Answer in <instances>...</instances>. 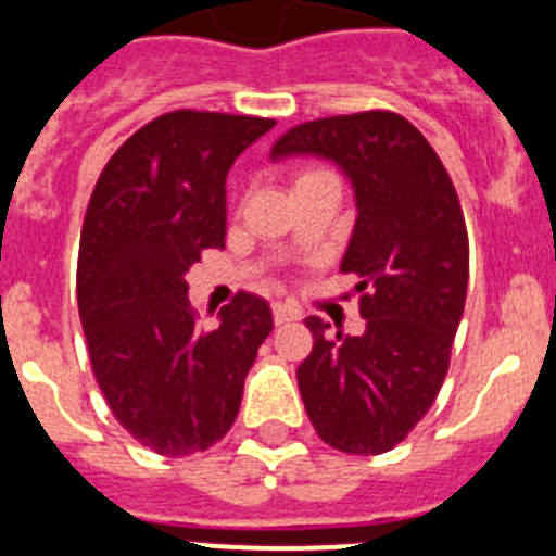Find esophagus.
Here are the masks:
<instances>
[{
    "label": "esophagus",
    "instance_id": "obj_1",
    "mask_svg": "<svg viewBox=\"0 0 556 556\" xmlns=\"http://www.w3.org/2000/svg\"><path fill=\"white\" fill-rule=\"evenodd\" d=\"M273 317H275V323H278V326H281V323H292V320H298V317H301V308L298 306H292V303H273Z\"/></svg>",
    "mask_w": 556,
    "mask_h": 556
}]
</instances>
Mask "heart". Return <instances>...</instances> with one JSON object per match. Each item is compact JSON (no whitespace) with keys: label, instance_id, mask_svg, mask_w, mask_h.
Instances as JSON below:
<instances>
[{"label":"heart","instance_id":"1","mask_svg":"<svg viewBox=\"0 0 556 556\" xmlns=\"http://www.w3.org/2000/svg\"><path fill=\"white\" fill-rule=\"evenodd\" d=\"M320 172H326V169H308V172H303L301 178H312V175H320ZM301 178H298V180H301Z\"/></svg>","mask_w":556,"mask_h":556}]
</instances>
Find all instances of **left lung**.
I'll list each match as a JSON object with an SVG mask.
<instances>
[{
  "label": "left lung",
  "mask_w": 556,
  "mask_h": 556,
  "mask_svg": "<svg viewBox=\"0 0 556 556\" xmlns=\"http://www.w3.org/2000/svg\"><path fill=\"white\" fill-rule=\"evenodd\" d=\"M323 155L342 166L358 217L342 273L358 278L365 333H331L306 317L314 348L298 367L323 443L384 454L424 420L443 387L468 294V228L443 161L392 111L303 122L273 159Z\"/></svg>",
  "instance_id": "1"
}]
</instances>
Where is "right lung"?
<instances>
[{
  "label": "right lung",
  "instance_id": "right-lung-1",
  "mask_svg": "<svg viewBox=\"0 0 556 556\" xmlns=\"http://www.w3.org/2000/svg\"><path fill=\"white\" fill-rule=\"evenodd\" d=\"M275 125L264 116L169 111L136 130L97 180L80 230L77 306L113 417L144 448L189 456L233 426L255 353L273 331L239 292L203 328L186 273L225 248V178Z\"/></svg>",
  "mask_w": 556,
  "mask_h": 556
}]
</instances>
